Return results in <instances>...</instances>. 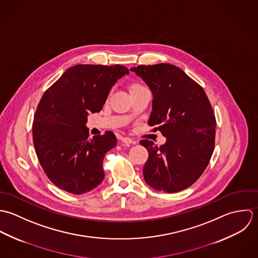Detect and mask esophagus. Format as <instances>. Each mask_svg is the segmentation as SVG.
I'll use <instances>...</instances> for the list:
<instances>
[{
  "instance_id": "obj_1",
  "label": "esophagus",
  "mask_w": 258,
  "mask_h": 258,
  "mask_svg": "<svg viewBox=\"0 0 258 258\" xmlns=\"http://www.w3.org/2000/svg\"><path fill=\"white\" fill-rule=\"evenodd\" d=\"M121 142L124 144V145H135L136 144V141L130 139V138H121Z\"/></svg>"
}]
</instances>
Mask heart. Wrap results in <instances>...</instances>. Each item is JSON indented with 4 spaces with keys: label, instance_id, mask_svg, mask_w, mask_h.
Returning <instances> with one entry per match:
<instances>
[{
    "label": "heart",
    "instance_id": "1",
    "mask_svg": "<svg viewBox=\"0 0 258 258\" xmlns=\"http://www.w3.org/2000/svg\"><path fill=\"white\" fill-rule=\"evenodd\" d=\"M145 89V87L139 83H133L132 85H130L128 87V91L130 93H133V92H137V91H140V90H143Z\"/></svg>",
    "mask_w": 258,
    "mask_h": 258
}]
</instances>
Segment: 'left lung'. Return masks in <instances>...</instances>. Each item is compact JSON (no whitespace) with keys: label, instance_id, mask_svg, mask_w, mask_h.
Segmentation results:
<instances>
[{"label":"left lung","instance_id":"left-lung-1","mask_svg":"<svg viewBox=\"0 0 258 258\" xmlns=\"http://www.w3.org/2000/svg\"><path fill=\"white\" fill-rule=\"evenodd\" d=\"M153 93L149 124L166 138L157 147L141 145L149 152L145 180L156 190L172 194L194 184L214 151L215 115L204 89L179 68L169 63L132 68Z\"/></svg>","mask_w":258,"mask_h":258}]
</instances>
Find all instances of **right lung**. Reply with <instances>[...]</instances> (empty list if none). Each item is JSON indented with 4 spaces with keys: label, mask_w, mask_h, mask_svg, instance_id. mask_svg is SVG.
<instances>
[{
    "label": "right lung",
    "mask_w": 258,
    "mask_h": 258,
    "mask_svg": "<svg viewBox=\"0 0 258 258\" xmlns=\"http://www.w3.org/2000/svg\"><path fill=\"white\" fill-rule=\"evenodd\" d=\"M128 74L120 64H77L43 95L33 141L41 166L58 188L83 195L103 181V157L116 146V138L111 132L90 138L86 123L90 112L103 108L117 80Z\"/></svg>",
    "instance_id": "right-lung-1"
}]
</instances>
